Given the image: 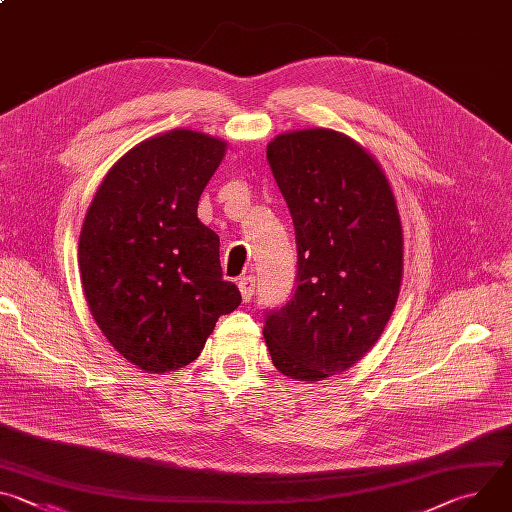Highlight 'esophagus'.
Returning a JSON list of instances; mask_svg holds the SVG:
<instances>
[{"label": "esophagus", "mask_w": 512, "mask_h": 512, "mask_svg": "<svg viewBox=\"0 0 512 512\" xmlns=\"http://www.w3.org/2000/svg\"><path fill=\"white\" fill-rule=\"evenodd\" d=\"M239 289H241V296H243V302H249L255 294V277L247 275V277H241L239 279Z\"/></svg>", "instance_id": "1"}]
</instances>
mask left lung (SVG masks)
Returning <instances> with one entry per match:
<instances>
[{
  "label": "left lung",
  "instance_id": "obj_1",
  "mask_svg": "<svg viewBox=\"0 0 512 512\" xmlns=\"http://www.w3.org/2000/svg\"><path fill=\"white\" fill-rule=\"evenodd\" d=\"M267 160L296 231L298 275L265 310L275 369L322 381L367 354L389 322L403 273V235L379 164L332 129L277 135Z\"/></svg>",
  "mask_w": 512,
  "mask_h": 512
}]
</instances>
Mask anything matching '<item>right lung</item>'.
Listing matches in <instances>:
<instances>
[{"mask_svg": "<svg viewBox=\"0 0 512 512\" xmlns=\"http://www.w3.org/2000/svg\"><path fill=\"white\" fill-rule=\"evenodd\" d=\"M225 141L190 129L145 139L101 182L79 241L91 314L135 367L166 373L192 362L216 320L241 304L223 279L218 235L198 198Z\"/></svg>", "mask_w": 512, "mask_h": 512, "instance_id": "1", "label": "right lung"}]
</instances>
